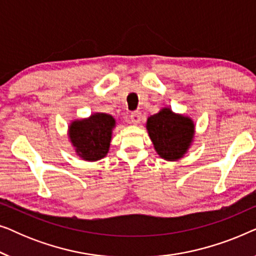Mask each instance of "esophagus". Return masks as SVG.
<instances>
[{
  "instance_id": "34e87169",
  "label": "esophagus",
  "mask_w": 256,
  "mask_h": 256,
  "mask_svg": "<svg viewBox=\"0 0 256 256\" xmlns=\"http://www.w3.org/2000/svg\"><path fill=\"white\" fill-rule=\"evenodd\" d=\"M141 116H142V114H141V112H138V110H136V112H132V113L130 114V124H138L140 121H141Z\"/></svg>"
}]
</instances>
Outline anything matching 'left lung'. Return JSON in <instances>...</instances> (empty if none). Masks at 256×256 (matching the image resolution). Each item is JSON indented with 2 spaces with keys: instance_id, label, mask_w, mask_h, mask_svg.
<instances>
[{
  "instance_id": "8db88e82",
  "label": "left lung",
  "mask_w": 256,
  "mask_h": 256,
  "mask_svg": "<svg viewBox=\"0 0 256 256\" xmlns=\"http://www.w3.org/2000/svg\"><path fill=\"white\" fill-rule=\"evenodd\" d=\"M146 130L154 148L166 160H178L190 148L194 135V124L188 116L162 108L146 120Z\"/></svg>"
}]
</instances>
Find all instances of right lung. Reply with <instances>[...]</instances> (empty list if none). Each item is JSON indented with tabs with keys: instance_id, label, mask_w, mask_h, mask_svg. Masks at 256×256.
<instances>
[{
	"instance_id": "right-lung-1",
	"label": "right lung",
	"mask_w": 256,
	"mask_h": 256,
	"mask_svg": "<svg viewBox=\"0 0 256 256\" xmlns=\"http://www.w3.org/2000/svg\"><path fill=\"white\" fill-rule=\"evenodd\" d=\"M114 127L115 118L104 113L73 121L68 127V136L76 155L88 162L104 158L110 150Z\"/></svg>"
}]
</instances>
